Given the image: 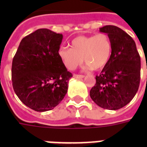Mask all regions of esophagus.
I'll return each mask as SVG.
<instances>
[{
    "label": "esophagus",
    "mask_w": 147,
    "mask_h": 147,
    "mask_svg": "<svg viewBox=\"0 0 147 147\" xmlns=\"http://www.w3.org/2000/svg\"><path fill=\"white\" fill-rule=\"evenodd\" d=\"M73 77L76 78H83L85 76H83V75H76V74H74Z\"/></svg>",
    "instance_id": "1"
}]
</instances>
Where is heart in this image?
<instances>
[{
    "instance_id": "obj_1",
    "label": "heart",
    "mask_w": 147,
    "mask_h": 147,
    "mask_svg": "<svg viewBox=\"0 0 147 147\" xmlns=\"http://www.w3.org/2000/svg\"><path fill=\"white\" fill-rule=\"evenodd\" d=\"M112 43L105 33L92 36H81L71 42V48L60 47L58 55L63 65L74 70L84 62L93 70L102 69L109 61Z\"/></svg>"
}]
</instances>
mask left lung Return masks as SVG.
Segmentation results:
<instances>
[{
  "instance_id": "obj_1",
  "label": "left lung",
  "mask_w": 147,
  "mask_h": 147,
  "mask_svg": "<svg viewBox=\"0 0 147 147\" xmlns=\"http://www.w3.org/2000/svg\"><path fill=\"white\" fill-rule=\"evenodd\" d=\"M112 43L111 58L90 91V96L99 107L118 110L130 102L140 82V57L132 37L113 25L100 28Z\"/></svg>"
}]
</instances>
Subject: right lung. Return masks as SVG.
I'll return each instance as SVG.
<instances>
[{"mask_svg": "<svg viewBox=\"0 0 147 147\" xmlns=\"http://www.w3.org/2000/svg\"><path fill=\"white\" fill-rule=\"evenodd\" d=\"M62 34L39 29L21 40L13 59V88L31 109H53L64 98L72 77L58 55Z\"/></svg>", "mask_w": 147, "mask_h": 147, "instance_id": "right-lung-1", "label": "right lung"}]
</instances>
